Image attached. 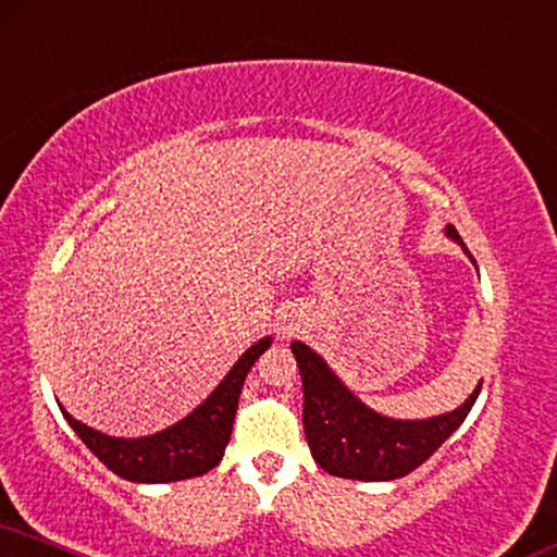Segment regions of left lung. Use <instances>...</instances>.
Segmentation results:
<instances>
[{"mask_svg":"<svg viewBox=\"0 0 557 557\" xmlns=\"http://www.w3.org/2000/svg\"><path fill=\"white\" fill-rule=\"evenodd\" d=\"M445 235L468 252L453 225L445 227ZM292 352L305 386L309 450L322 471L341 479L394 481L411 473L463 424L481 392L479 384L447 414L430 420H392L366 407L309 345L294 341Z\"/></svg>","mask_w":557,"mask_h":557,"instance_id":"left-lung-1","label":"left lung"}]
</instances>
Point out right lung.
<instances>
[{
	"instance_id": "obj_1",
	"label": "right lung",
	"mask_w": 557,
	"mask_h": 557,
	"mask_svg": "<svg viewBox=\"0 0 557 557\" xmlns=\"http://www.w3.org/2000/svg\"><path fill=\"white\" fill-rule=\"evenodd\" d=\"M271 348V337H263L237 358L220 386L199 404L182 422L171 424L148 437H110L86 428L61 407L71 430L102 463L120 479L135 483H169L205 475L220 463L233 435V422L240 399L245 375Z\"/></svg>"
}]
</instances>
